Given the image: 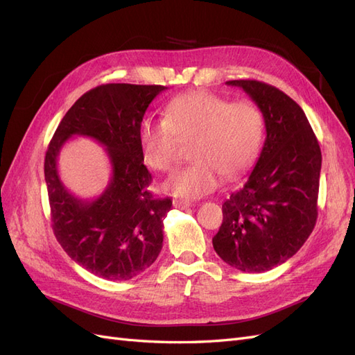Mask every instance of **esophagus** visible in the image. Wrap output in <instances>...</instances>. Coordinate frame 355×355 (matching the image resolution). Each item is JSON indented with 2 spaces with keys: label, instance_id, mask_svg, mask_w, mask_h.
I'll list each match as a JSON object with an SVG mask.
<instances>
[{
  "label": "esophagus",
  "instance_id": "obj_1",
  "mask_svg": "<svg viewBox=\"0 0 355 355\" xmlns=\"http://www.w3.org/2000/svg\"><path fill=\"white\" fill-rule=\"evenodd\" d=\"M173 206L176 209H188L192 206V202L187 201V200H176V201H173Z\"/></svg>",
  "mask_w": 355,
  "mask_h": 355
}]
</instances>
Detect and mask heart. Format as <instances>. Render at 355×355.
Returning <instances> with one entry per match:
<instances>
[{
  "label": "heart",
  "mask_w": 355,
  "mask_h": 355,
  "mask_svg": "<svg viewBox=\"0 0 355 355\" xmlns=\"http://www.w3.org/2000/svg\"><path fill=\"white\" fill-rule=\"evenodd\" d=\"M263 116L249 101L230 102L210 92H191L170 101L164 118L148 116L139 142L145 163L168 171L179 158V142H191L192 163L164 188L178 197L198 198L219 185L220 175L235 178L252 166L263 141Z\"/></svg>",
  "instance_id": "b5f03b06"
}]
</instances>
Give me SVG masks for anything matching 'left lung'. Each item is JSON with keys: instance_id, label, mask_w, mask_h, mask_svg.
Instances as JSON below:
<instances>
[{"instance_id": "obj_1", "label": "left lung", "mask_w": 355, "mask_h": 355, "mask_svg": "<svg viewBox=\"0 0 355 355\" xmlns=\"http://www.w3.org/2000/svg\"><path fill=\"white\" fill-rule=\"evenodd\" d=\"M261 110L266 139L244 184L222 204L213 247L243 272L270 271L290 259L313 232L321 151L302 108L256 80H232Z\"/></svg>"}]
</instances>
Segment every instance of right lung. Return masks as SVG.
I'll return each mask as SVG.
<instances>
[{
  "label": "right lung",
  "mask_w": 355,
  "mask_h": 355,
  "mask_svg": "<svg viewBox=\"0 0 355 355\" xmlns=\"http://www.w3.org/2000/svg\"><path fill=\"white\" fill-rule=\"evenodd\" d=\"M164 85L103 84L75 102L49 145L44 176L53 232L72 261L105 280H130L148 270L163 249L170 198H154L153 176L144 164L139 130ZM73 135L90 137L110 158L112 179L93 200L71 195L57 170L62 145Z\"/></svg>",
  "instance_id": "right-lung-1"
}]
</instances>
